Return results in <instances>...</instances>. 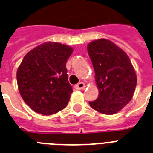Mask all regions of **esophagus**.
Wrapping results in <instances>:
<instances>
[{
  "label": "esophagus",
  "mask_w": 153,
  "mask_h": 153,
  "mask_svg": "<svg viewBox=\"0 0 153 153\" xmlns=\"http://www.w3.org/2000/svg\"><path fill=\"white\" fill-rule=\"evenodd\" d=\"M74 87H75V89H79V90H80V89H85V84L84 82H81L78 83V84H77V85H75Z\"/></svg>",
  "instance_id": "1"
}]
</instances>
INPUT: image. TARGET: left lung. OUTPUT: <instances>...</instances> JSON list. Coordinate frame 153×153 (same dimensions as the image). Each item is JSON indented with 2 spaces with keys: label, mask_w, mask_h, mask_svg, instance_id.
Wrapping results in <instances>:
<instances>
[{
  "label": "left lung",
  "mask_w": 153,
  "mask_h": 153,
  "mask_svg": "<svg viewBox=\"0 0 153 153\" xmlns=\"http://www.w3.org/2000/svg\"><path fill=\"white\" fill-rule=\"evenodd\" d=\"M95 71L98 97L89 102L92 108L105 115L120 111L131 100L137 75L130 58L108 39H97L87 45Z\"/></svg>",
  "instance_id": "left-lung-1"
}]
</instances>
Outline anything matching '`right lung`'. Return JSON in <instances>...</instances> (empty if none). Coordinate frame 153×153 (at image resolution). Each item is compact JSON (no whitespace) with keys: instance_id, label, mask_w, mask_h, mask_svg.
<instances>
[{"instance_id":"right-lung-1","label":"right lung","mask_w":153,"mask_h":153,"mask_svg":"<svg viewBox=\"0 0 153 153\" xmlns=\"http://www.w3.org/2000/svg\"><path fill=\"white\" fill-rule=\"evenodd\" d=\"M71 47L45 42L27 53L18 68L19 94L26 104L42 115H53L67 106L73 92L66 63Z\"/></svg>"}]
</instances>
